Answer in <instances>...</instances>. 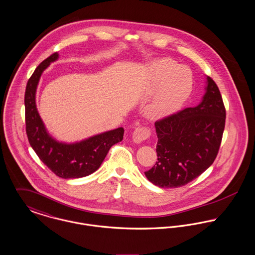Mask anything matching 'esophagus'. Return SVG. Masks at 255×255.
<instances>
[{
  "label": "esophagus",
  "mask_w": 255,
  "mask_h": 255,
  "mask_svg": "<svg viewBox=\"0 0 255 255\" xmlns=\"http://www.w3.org/2000/svg\"><path fill=\"white\" fill-rule=\"evenodd\" d=\"M150 134H151V132L148 128H146V127H137L133 131L132 138H133L134 142L140 143L143 140H145V139H147L148 137H150Z\"/></svg>",
  "instance_id": "obj_1"
}]
</instances>
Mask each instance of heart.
<instances>
[{
  "label": "heart",
  "mask_w": 255,
  "mask_h": 255,
  "mask_svg": "<svg viewBox=\"0 0 255 255\" xmlns=\"http://www.w3.org/2000/svg\"><path fill=\"white\" fill-rule=\"evenodd\" d=\"M150 90L156 92L145 106L151 118H162L173 114L189 96L192 76L184 66H176L171 59L155 60L149 66Z\"/></svg>",
  "instance_id": "heart-1"
}]
</instances>
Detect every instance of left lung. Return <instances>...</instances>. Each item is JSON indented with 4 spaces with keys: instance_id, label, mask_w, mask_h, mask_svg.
Listing matches in <instances>:
<instances>
[{
    "instance_id": "left-lung-1",
    "label": "left lung",
    "mask_w": 255,
    "mask_h": 255,
    "mask_svg": "<svg viewBox=\"0 0 255 255\" xmlns=\"http://www.w3.org/2000/svg\"><path fill=\"white\" fill-rule=\"evenodd\" d=\"M199 105L155 122L158 161L144 172L162 188L180 187L203 174L215 161L225 126L226 112L216 82L206 78Z\"/></svg>"
}]
</instances>
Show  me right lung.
Masks as SVG:
<instances>
[{"label":"right lung","mask_w":255,"mask_h":255,"mask_svg":"<svg viewBox=\"0 0 255 255\" xmlns=\"http://www.w3.org/2000/svg\"><path fill=\"white\" fill-rule=\"evenodd\" d=\"M58 57L55 52L42 61L27 82L24 99L26 133L32 148L56 176L79 178L98 170L110 148L123 139L124 129L119 127L73 143L59 141L48 133L37 109L36 92L41 74Z\"/></svg>","instance_id":"right-lung-1"}]
</instances>
